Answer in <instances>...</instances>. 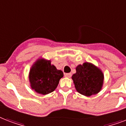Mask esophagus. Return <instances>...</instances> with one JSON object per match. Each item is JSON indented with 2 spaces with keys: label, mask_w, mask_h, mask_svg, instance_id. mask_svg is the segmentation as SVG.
<instances>
[{
  "label": "esophagus",
  "mask_w": 126,
  "mask_h": 126,
  "mask_svg": "<svg viewBox=\"0 0 126 126\" xmlns=\"http://www.w3.org/2000/svg\"><path fill=\"white\" fill-rule=\"evenodd\" d=\"M65 77L67 78H70L71 77V73H65Z\"/></svg>",
  "instance_id": "obj_1"
}]
</instances>
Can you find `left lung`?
<instances>
[{"mask_svg": "<svg viewBox=\"0 0 126 126\" xmlns=\"http://www.w3.org/2000/svg\"><path fill=\"white\" fill-rule=\"evenodd\" d=\"M72 79L75 89L86 97L98 94L104 82V74L101 69L92 63L85 62L76 67V73Z\"/></svg>", "mask_w": 126, "mask_h": 126, "instance_id": "obj_1", "label": "left lung"}]
</instances>
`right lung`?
<instances>
[{
	"label": "right lung",
	"instance_id": "add662e5",
	"mask_svg": "<svg viewBox=\"0 0 126 126\" xmlns=\"http://www.w3.org/2000/svg\"><path fill=\"white\" fill-rule=\"evenodd\" d=\"M63 73L51 64V60L40 57L31 66L29 80L32 90L42 95H47L57 88Z\"/></svg>",
	"mask_w": 126,
	"mask_h": 126
}]
</instances>
